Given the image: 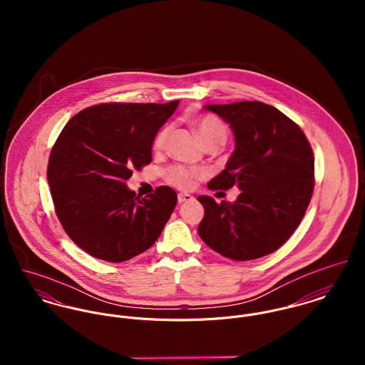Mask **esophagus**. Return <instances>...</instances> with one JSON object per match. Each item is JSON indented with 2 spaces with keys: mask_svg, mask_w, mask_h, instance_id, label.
I'll return each mask as SVG.
<instances>
[{
  "mask_svg": "<svg viewBox=\"0 0 365 365\" xmlns=\"http://www.w3.org/2000/svg\"><path fill=\"white\" fill-rule=\"evenodd\" d=\"M192 200V195L191 194H187V192H180L178 194V202L182 204V202H187V201H191Z\"/></svg>",
  "mask_w": 365,
  "mask_h": 365,
  "instance_id": "obj_1",
  "label": "esophagus"
}]
</instances>
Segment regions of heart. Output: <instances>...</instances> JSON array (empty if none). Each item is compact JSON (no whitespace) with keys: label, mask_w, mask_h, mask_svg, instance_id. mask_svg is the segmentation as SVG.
I'll list each match as a JSON object with an SVG mask.
<instances>
[{"label":"heart","mask_w":365,"mask_h":365,"mask_svg":"<svg viewBox=\"0 0 365 365\" xmlns=\"http://www.w3.org/2000/svg\"><path fill=\"white\" fill-rule=\"evenodd\" d=\"M192 125L200 136V139L202 140L204 145L208 143H220L223 145L227 139V129L225 126V123L213 116V115H200L197 118H194ZM168 128H163L158 133H157L156 139H155V149L160 150L164 148L165 142H167V136H168ZM200 177V171L197 170H191V168H185L181 165H174L170 167L165 171V178L170 184L178 187V188H190L192 187L194 181Z\"/></svg>","instance_id":"b5f03b06"}]
</instances>
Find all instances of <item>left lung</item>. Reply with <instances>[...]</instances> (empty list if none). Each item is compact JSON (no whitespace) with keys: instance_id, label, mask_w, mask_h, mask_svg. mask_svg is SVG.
Returning a JSON list of instances; mask_svg holds the SVG:
<instances>
[{"instance_id":"left-lung-1","label":"left lung","mask_w":365,"mask_h":365,"mask_svg":"<svg viewBox=\"0 0 365 365\" xmlns=\"http://www.w3.org/2000/svg\"><path fill=\"white\" fill-rule=\"evenodd\" d=\"M229 123L235 150L210 190L236 185L235 202L200 195L205 215L200 237L232 260L264 257L299 226L312 198L314 158L307 136L287 115L260 101L205 105Z\"/></svg>"}]
</instances>
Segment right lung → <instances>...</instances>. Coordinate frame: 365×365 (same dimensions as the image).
I'll return each instance as SVG.
<instances>
[{"label": "right lung", "mask_w": 365, "mask_h": 365, "mask_svg": "<svg viewBox=\"0 0 365 365\" xmlns=\"http://www.w3.org/2000/svg\"><path fill=\"white\" fill-rule=\"evenodd\" d=\"M178 103L94 105L58 135L48 165L53 204L68 237L93 257L129 260L161 235L175 191L158 187L140 198L126 181L152 161L157 132Z\"/></svg>", "instance_id": "obj_1"}]
</instances>
